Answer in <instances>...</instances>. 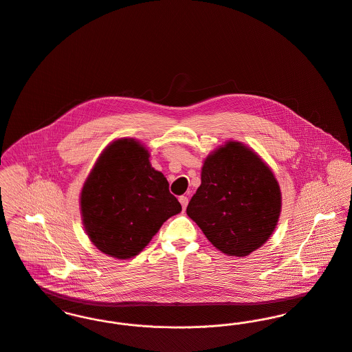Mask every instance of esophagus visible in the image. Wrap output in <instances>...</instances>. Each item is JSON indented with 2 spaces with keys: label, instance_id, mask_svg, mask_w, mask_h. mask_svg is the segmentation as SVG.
I'll return each instance as SVG.
<instances>
[{
  "label": "esophagus",
  "instance_id": "34e87169",
  "mask_svg": "<svg viewBox=\"0 0 352 352\" xmlns=\"http://www.w3.org/2000/svg\"><path fill=\"white\" fill-rule=\"evenodd\" d=\"M179 202H181V205H182V209L186 210V206H188V204H189V198L185 197V195H182V197H179Z\"/></svg>",
  "mask_w": 352,
  "mask_h": 352
}]
</instances>
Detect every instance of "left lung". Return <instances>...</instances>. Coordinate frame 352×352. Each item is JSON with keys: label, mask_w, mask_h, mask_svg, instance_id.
Instances as JSON below:
<instances>
[{"label": "left lung", "mask_w": 352, "mask_h": 352, "mask_svg": "<svg viewBox=\"0 0 352 352\" xmlns=\"http://www.w3.org/2000/svg\"><path fill=\"white\" fill-rule=\"evenodd\" d=\"M281 212L280 186L267 163L240 142L204 162L186 213L225 254L243 257L271 237Z\"/></svg>", "instance_id": "obj_1"}]
</instances>
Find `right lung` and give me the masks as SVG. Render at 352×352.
Returning <instances> with one entry per match:
<instances>
[{
	"mask_svg": "<svg viewBox=\"0 0 352 352\" xmlns=\"http://www.w3.org/2000/svg\"><path fill=\"white\" fill-rule=\"evenodd\" d=\"M148 157L135 139H118L100 154L81 189V218L91 243L119 260L139 254L163 222L182 210Z\"/></svg>",
	"mask_w": 352,
	"mask_h": 352,
	"instance_id": "1",
	"label": "right lung"
}]
</instances>
